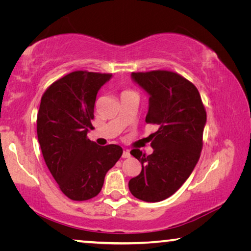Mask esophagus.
I'll return each mask as SVG.
<instances>
[{
    "label": "esophagus",
    "instance_id": "34e87169",
    "mask_svg": "<svg viewBox=\"0 0 251 251\" xmlns=\"http://www.w3.org/2000/svg\"><path fill=\"white\" fill-rule=\"evenodd\" d=\"M123 158H129L130 157V152L128 150H125L124 151H123V155H122Z\"/></svg>",
    "mask_w": 251,
    "mask_h": 251
}]
</instances>
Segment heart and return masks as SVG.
Wrapping results in <instances>:
<instances>
[{
  "instance_id": "1",
  "label": "heart",
  "mask_w": 251,
  "mask_h": 251,
  "mask_svg": "<svg viewBox=\"0 0 251 251\" xmlns=\"http://www.w3.org/2000/svg\"><path fill=\"white\" fill-rule=\"evenodd\" d=\"M125 92H130V91H125Z\"/></svg>"
}]
</instances>
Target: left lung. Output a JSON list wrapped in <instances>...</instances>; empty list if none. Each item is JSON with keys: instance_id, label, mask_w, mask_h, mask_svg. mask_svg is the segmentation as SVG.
Returning a JSON list of instances; mask_svg holds the SVG:
<instances>
[{"instance_id": "left-lung-1", "label": "left lung", "mask_w": 251, "mask_h": 251, "mask_svg": "<svg viewBox=\"0 0 251 251\" xmlns=\"http://www.w3.org/2000/svg\"><path fill=\"white\" fill-rule=\"evenodd\" d=\"M150 94L147 124H157L152 133V154L138 148L130 154L142 164V172L128 182L133 196L147 202L171 197L187 180L201 157L206 109L195 85L172 71L131 73Z\"/></svg>"}]
</instances>
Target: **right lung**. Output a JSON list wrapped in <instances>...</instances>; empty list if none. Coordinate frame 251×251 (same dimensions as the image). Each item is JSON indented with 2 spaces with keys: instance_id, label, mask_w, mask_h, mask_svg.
Masks as SVG:
<instances>
[{
  "instance_id": "right-lung-1",
  "label": "right lung",
  "mask_w": 251,
  "mask_h": 251,
  "mask_svg": "<svg viewBox=\"0 0 251 251\" xmlns=\"http://www.w3.org/2000/svg\"><path fill=\"white\" fill-rule=\"evenodd\" d=\"M112 74L75 71L46 88L37 113V138L45 164L62 193L72 201L97 196L104 178L121 158V146L96 145L87 137L93 129L100 88Z\"/></svg>"
}]
</instances>
